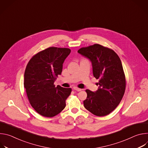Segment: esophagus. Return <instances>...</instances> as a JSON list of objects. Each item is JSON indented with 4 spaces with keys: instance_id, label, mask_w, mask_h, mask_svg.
<instances>
[{
    "instance_id": "34e87169",
    "label": "esophagus",
    "mask_w": 148,
    "mask_h": 148,
    "mask_svg": "<svg viewBox=\"0 0 148 148\" xmlns=\"http://www.w3.org/2000/svg\"><path fill=\"white\" fill-rule=\"evenodd\" d=\"M74 90H75V91H81V89H80V88H78V87H74Z\"/></svg>"
}]
</instances>
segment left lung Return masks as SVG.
Segmentation results:
<instances>
[{"instance_id": "left-lung-1", "label": "left lung", "mask_w": 148, "mask_h": 148, "mask_svg": "<svg viewBox=\"0 0 148 148\" xmlns=\"http://www.w3.org/2000/svg\"><path fill=\"white\" fill-rule=\"evenodd\" d=\"M78 53L91 61L93 75L99 79L97 91L86 90L84 107L96 116L107 115L117 107L125 93L126 80L121 61L113 50L98 44L82 47Z\"/></svg>"}]
</instances>
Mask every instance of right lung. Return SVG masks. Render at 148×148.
<instances>
[{
    "label": "right lung",
    "mask_w": 148,
    "mask_h": 148,
    "mask_svg": "<svg viewBox=\"0 0 148 148\" xmlns=\"http://www.w3.org/2000/svg\"><path fill=\"white\" fill-rule=\"evenodd\" d=\"M70 52V49L51 47L33 56L26 66L24 87L32 107L42 116L53 117L66 107L71 88L56 87L54 82Z\"/></svg>",
    "instance_id": "obj_1"
}]
</instances>
